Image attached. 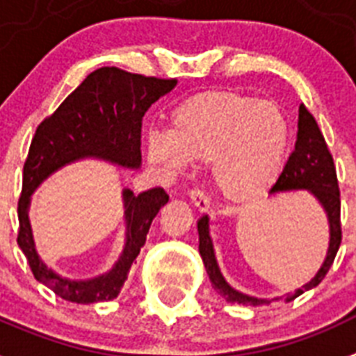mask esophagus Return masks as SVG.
<instances>
[{
	"instance_id": "34e87169",
	"label": "esophagus",
	"mask_w": 356,
	"mask_h": 356,
	"mask_svg": "<svg viewBox=\"0 0 356 356\" xmlns=\"http://www.w3.org/2000/svg\"><path fill=\"white\" fill-rule=\"evenodd\" d=\"M189 198H191V204L195 205L200 213H205V211L209 209V198H207V196H205L200 189L191 191Z\"/></svg>"
}]
</instances>
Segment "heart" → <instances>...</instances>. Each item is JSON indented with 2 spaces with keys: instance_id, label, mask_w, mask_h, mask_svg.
<instances>
[{
  "instance_id": "obj_1",
  "label": "heart",
  "mask_w": 356,
  "mask_h": 356,
  "mask_svg": "<svg viewBox=\"0 0 356 356\" xmlns=\"http://www.w3.org/2000/svg\"><path fill=\"white\" fill-rule=\"evenodd\" d=\"M289 140V120L277 102L211 90L178 105L169 132H152L145 151L149 163L169 176L185 171L189 161L213 163L220 196L248 205L277 184Z\"/></svg>"
}]
</instances>
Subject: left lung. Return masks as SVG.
Wrapping results in <instances>:
<instances>
[{"label":"left lung","instance_id":"obj_1","mask_svg":"<svg viewBox=\"0 0 356 356\" xmlns=\"http://www.w3.org/2000/svg\"><path fill=\"white\" fill-rule=\"evenodd\" d=\"M296 191H305L307 195L318 202L327 220V229H330V242H327V251L325 258L316 275L311 278L307 284L300 286L298 289L289 291L286 295L275 296V298H257V296L245 295L242 291L234 289L225 277L220 271L218 260H216V251H214L213 238H211L209 216L205 214L198 220V236H200V257L204 260L205 271L209 275V280L213 284L214 291L218 293L225 302L242 305H269L273 302L295 300L305 291L313 289L324 280V277L330 271L337 251L342 242V231H340V193L339 181H337V171H334L333 158H331L325 140L316 125L315 118L304 105L298 108V132H296L295 151L287 160L284 172L278 178L277 185L271 189V196L286 195V193H296Z\"/></svg>","mask_w":356,"mask_h":356}]
</instances>
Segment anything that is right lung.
<instances>
[{
  "mask_svg": "<svg viewBox=\"0 0 356 356\" xmlns=\"http://www.w3.org/2000/svg\"><path fill=\"white\" fill-rule=\"evenodd\" d=\"M176 79L145 78L116 67L90 72L83 83L38 127L23 167V189L17 204V245L29 260L32 275L63 300L96 304L116 298L129 269L145 245L147 233L158 211L169 202L163 189L134 195L122 191L125 240L118 260L108 271L87 280L67 278L43 262L32 234V195L45 180L76 161L99 160L138 171L142 167V120L154 102L171 92Z\"/></svg>",
  "mask_w": 356,
  "mask_h": 356,
  "instance_id": "right-lung-1",
  "label": "right lung"
}]
</instances>
